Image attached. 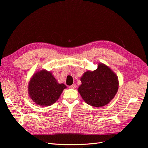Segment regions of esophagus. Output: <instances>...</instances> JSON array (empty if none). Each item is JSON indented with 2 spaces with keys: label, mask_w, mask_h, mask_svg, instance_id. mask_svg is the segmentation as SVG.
Instances as JSON below:
<instances>
[{
  "label": "esophagus",
  "mask_w": 148,
  "mask_h": 148,
  "mask_svg": "<svg viewBox=\"0 0 148 148\" xmlns=\"http://www.w3.org/2000/svg\"><path fill=\"white\" fill-rule=\"evenodd\" d=\"M69 88H73V89H74V88H77V85H76L75 84H73L71 85V86H70Z\"/></svg>",
  "instance_id": "obj_1"
}]
</instances>
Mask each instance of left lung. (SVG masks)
I'll use <instances>...</instances> for the list:
<instances>
[{"label":"left lung","mask_w":148,"mask_h":148,"mask_svg":"<svg viewBox=\"0 0 148 148\" xmlns=\"http://www.w3.org/2000/svg\"><path fill=\"white\" fill-rule=\"evenodd\" d=\"M78 91L83 100L90 106L103 107L114 97L119 83L116 74L104 64H99L94 71H88L80 79Z\"/></svg>","instance_id":"left-lung-1"}]
</instances>
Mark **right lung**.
I'll list each match as a JSON object with an SVG mask.
<instances>
[{"instance_id":"add662e5","label":"right lung","mask_w":148,"mask_h":148,"mask_svg":"<svg viewBox=\"0 0 148 148\" xmlns=\"http://www.w3.org/2000/svg\"><path fill=\"white\" fill-rule=\"evenodd\" d=\"M66 86L59 84L52 74L42 70L35 74L29 84V94L34 101L40 106H48L55 103Z\"/></svg>"}]
</instances>
